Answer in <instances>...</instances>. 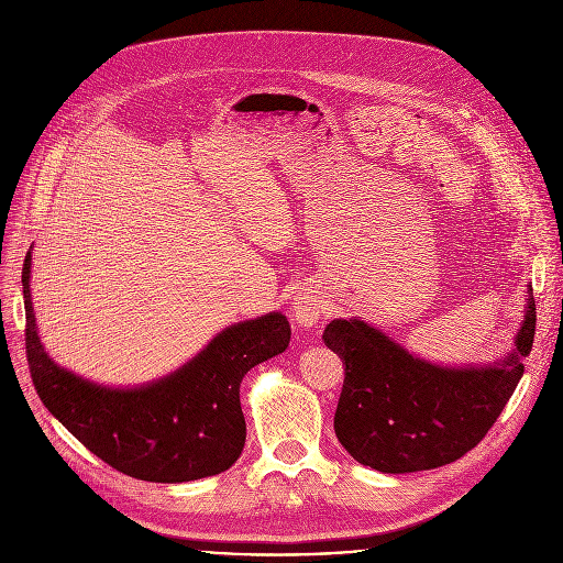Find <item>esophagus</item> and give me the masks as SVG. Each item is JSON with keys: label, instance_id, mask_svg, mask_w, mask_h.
Here are the masks:
<instances>
[{"label": "esophagus", "instance_id": "esophagus-1", "mask_svg": "<svg viewBox=\"0 0 563 563\" xmlns=\"http://www.w3.org/2000/svg\"><path fill=\"white\" fill-rule=\"evenodd\" d=\"M321 314V301L314 291L303 289L297 294V299L291 303V317L299 327H314Z\"/></svg>", "mask_w": 563, "mask_h": 563}]
</instances>
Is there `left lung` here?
<instances>
[{
	"instance_id": "obj_1",
	"label": "left lung",
	"mask_w": 563,
	"mask_h": 563,
	"mask_svg": "<svg viewBox=\"0 0 563 563\" xmlns=\"http://www.w3.org/2000/svg\"><path fill=\"white\" fill-rule=\"evenodd\" d=\"M534 331L531 285L514 349L488 365L431 363L358 317L333 319L321 340L344 363L335 410L342 448L386 475L433 470L461 459L511 399Z\"/></svg>"
}]
</instances>
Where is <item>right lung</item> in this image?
<instances>
[{
    "label": "right lung",
    "instance_id": "obj_1",
    "mask_svg": "<svg viewBox=\"0 0 563 563\" xmlns=\"http://www.w3.org/2000/svg\"><path fill=\"white\" fill-rule=\"evenodd\" d=\"M32 251L22 269L26 361L45 408L79 442L123 475L155 484L214 477L240 459L246 420L242 378L283 353L289 321L266 312L217 333L191 361L141 386H102L45 351L32 303Z\"/></svg>",
    "mask_w": 563,
    "mask_h": 563
}]
</instances>
